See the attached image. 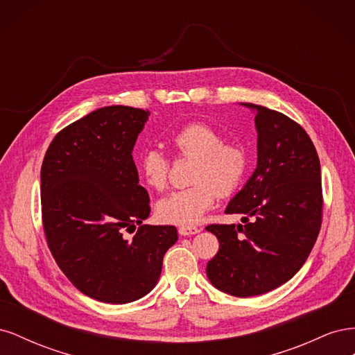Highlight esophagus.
Listing matches in <instances>:
<instances>
[{"mask_svg": "<svg viewBox=\"0 0 355 355\" xmlns=\"http://www.w3.org/2000/svg\"><path fill=\"white\" fill-rule=\"evenodd\" d=\"M201 230L198 227H179V234L184 235V237H189V235L198 234Z\"/></svg>", "mask_w": 355, "mask_h": 355, "instance_id": "1", "label": "esophagus"}]
</instances>
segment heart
I'll return each mask as SVG.
<instances>
[{
	"label": "heart",
	"instance_id": "obj_1",
	"mask_svg": "<svg viewBox=\"0 0 355 355\" xmlns=\"http://www.w3.org/2000/svg\"><path fill=\"white\" fill-rule=\"evenodd\" d=\"M180 157L194 158L191 182L194 185L173 191L158 200L157 214L164 222L179 225L198 223L216 202L218 194L230 196L239 188L247 170V153L243 145L223 142L222 135L209 124L189 123L168 137ZM170 163L157 148H148L139 158V171L145 184L163 189Z\"/></svg>",
	"mask_w": 355,
	"mask_h": 355
}]
</instances>
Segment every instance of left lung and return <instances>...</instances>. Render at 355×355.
<instances>
[{
  "label": "left lung",
  "instance_id": "left-lung-1",
  "mask_svg": "<svg viewBox=\"0 0 355 355\" xmlns=\"http://www.w3.org/2000/svg\"><path fill=\"white\" fill-rule=\"evenodd\" d=\"M254 112L257 166L227 206L235 225H209L219 250L207 263L210 283L232 296L263 295L292 278L313 250L321 227V170L306 132L282 112Z\"/></svg>",
  "mask_w": 355,
  "mask_h": 355
}]
</instances>
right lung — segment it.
Listing matches in <instances>:
<instances>
[{"instance_id":"1","label":"right lung","mask_w":355,"mask_h":355,"mask_svg":"<svg viewBox=\"0 0 355 355\" xmlns=\"http://www.w3.org/2000/svg\"><path fill=\"white\" fill-rule=\"evenodd\" d=\"M149 114L123 105L96 110L56 135L41 166L49 249L80 292L106 304L151 292L178 241L175 227L142 223L151 209L132 153Z\"/></svg>"}]
</instances>
